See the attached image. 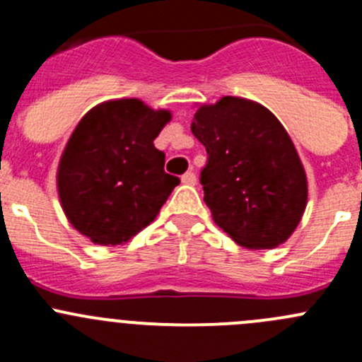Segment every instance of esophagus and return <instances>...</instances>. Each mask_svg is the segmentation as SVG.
<instances>
[{
    "label": "esophagus",
    "instance_id": "1",
    "mask_svg": "<svg viewBox=\"0 0 362 362\" xmlns=\"http://www.w3.org/2000/svg\"><path fill=\"white\" fill-rule=\"evenodd\" d=\"M182 184L194 185L196 184V173H194V171H187V173L182 175Z\"/></svg>",
    "mask_w": 362,
    "mask_h": 362
}]
</instances>
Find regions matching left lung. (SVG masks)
I'll return each instance as SVG.
<instances>
[{
  "label": "left lung",
  "mask_w": 362,
  "mask_h": 362,
  "mask_svg": "<svg viewBox=\"0 0 362 362\" xmlns=\"http://www.w3.org/2000/svg\"><path fill=\"white\" fill-rule=\"evenodd\" d=\"M191 129L206 148L199 182L215 224L247 249L286 242L301 221L308 185L280 120L262 105L226 96L199 107Z\"/></svg>",
  "instance_id": "1"
}]
</instances>
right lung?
Wrapping results in <instances>:
<instances>
[{
	"instance_id": "obj_1",
	"label": "right lung",
	"mask_w": 362,
	"mask_h": 362,
	"mask_svg": "<svg viewBox=\"0 0 362 362\" xmlns=\"http://www.w3.org/2000/svg\"><path fill=\"white\" fill-rule=\"evenodd\" d=\"M171 113L140 100L101 103L82 117L57 170L63 210L98 245H120L151 224L180 178L154 147Z\"/></svg>"
}]
</instances>
